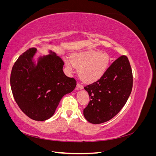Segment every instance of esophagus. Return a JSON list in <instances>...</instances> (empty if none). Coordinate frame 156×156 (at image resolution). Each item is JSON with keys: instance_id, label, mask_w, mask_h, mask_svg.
<instances>
[{"instance_id": "1", "label": "esophagus", "mask_w": 156, "mask_h": 156, "mask_svg": "<svg viewBox=\"0 0 156 156\" xmlns=\"http://www.w3.org/2000/svg\"><path fill=\"white\" fill-rule=\"evenodd\" d=\"M83 84H82L81 83H77V87H76V89H77V90H79V89H83Z\"/></svg>"}]
</instances>
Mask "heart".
<instances>
[{"label":"heart","instance_id":"obj_1","mask_svg":"<svg viewBox=\"0 0 156 156\" xmlns=\"http://www.w3.org/2000/svg\"><path fill=\"white\" fill-rule=\"evenodd\" d=\"M65 65L69 72L75 66L79 68V76L86 82H94L103 76L110 62L107 53L94 51H85L75 53L71 59H64Z\"/></svg>","mask_w":156,"mask_h":156}]
</instances>
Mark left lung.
<instances>
[{"label": "left lung", "mask_w": 156, "mask_h": 156, "mask_svg": "<svg viewBox=\"0 0 156 156\" xmlns=\"http://www.w3.org/2000/svg\"><path fill=\"white\" fill-rule=\"evenodd\" d=\"M133 87V73L129 60L122 55L113 62L98 81L84 87L90 101L83 115L90 123L110 120L123 107Z\"/></svg>", "instance_id": "1"}]
</instances>
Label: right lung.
<instances>
[{"mask_svg": "<svg viewBox=\"0 0 156 156\" xmlns=\"http://www.w3.org/2000/svg\"><path fill=\"white\" fill-rule=\"evenodd\" d=\"M36 52L32 48L20 56L13 66L10 85L21 110L32 120L44 121L54 115L61 99L73 90L77 81L64 74V61L52 51L35 64Z\"/></svg>", "mask_w": 156, "mask_h": 156, "instance_id": "right-lung-1", "label": "right lung"}]
</instances>
